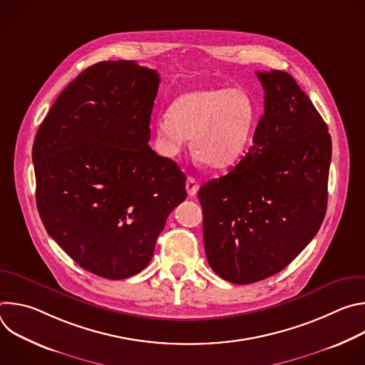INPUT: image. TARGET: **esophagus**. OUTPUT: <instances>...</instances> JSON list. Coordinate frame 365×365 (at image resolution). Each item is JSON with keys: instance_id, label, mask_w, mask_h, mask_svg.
<instances>
[{"instance_id": "1", "label": "esophagus", "mask_w": 365, "mask_h": 365, "mask_svg": "<svg viewBox=\"0 0 365 365\" xmlns=\"http://www.w3.org/2000/svg\"><path fill=\"white\" fill-rule=\"evenodd\" d=\"M197 189H199V185H197L196 179L192 178V176H189V178L186 179V190H187V195H189V196H195V195L197 193Z\"/></svg>"}]
</instances>
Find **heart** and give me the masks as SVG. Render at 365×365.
Wrapping results in <instances>:
<instances>
[{"label": "heart", "mask_w": 365, "mask_h": 365, "mask_svg": "<svg viewBox=\"0 0 365 365\" xmlns=\"http://www.w3.org/2000/svg\"><path fill=\"white\" fill-rule=\"evenodd\" d=\"M255 120V103L245 91L202 88L179 95L154 121L153 133L166 158H175L192 138V150L202 163L227 169L244 155Z\"/></svg>", "instance_id": "1"}]
</instances>
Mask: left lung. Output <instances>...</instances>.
<instances>
[{
  "instance_id": "1",
  "label": "left lung",
  "mask_w": 365,
  "mask_h": 365,
  "mask_svg": "<svg viewBox=\"0 0 365 365\" xmlns=\"http://www.w3.org/2000/svg\"><path fill=\"white\" fill-rule=\"evenodd\" d=\"M264 114L242 160L197 193L207 263L224 280H264L302 252L327 214L328 125L283 71L257 72Z\"/></svg>"
}]
</instances>
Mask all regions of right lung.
I'll use <instances>...</instances> for the list:
<instances>
[{
	"label": "right lung",
	"instance_id": "obj_1",
	"mask_svg": "<svg viewBox=\"0 0 365 365\" xmlns=\"http://www.w3.org/2000/svg\"><path fill=\"white\" fill-rule=\"evenodd\" d=\"M159 73L134 61L89 66L58 96L33 144L36 202L47 234L82 269L140 273L185 173L148 145Z\"/></svg>",
	"mask_w": 365,
	"mask_h": 365
}]
</instances>
